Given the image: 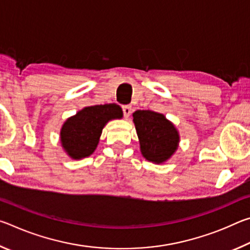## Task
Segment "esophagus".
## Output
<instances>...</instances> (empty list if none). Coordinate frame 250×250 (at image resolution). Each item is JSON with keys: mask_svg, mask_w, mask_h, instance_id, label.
<instances>
[{"mask_svg": "<svg viewBox=\"0 0 250 250\" xmlns=\"http://www.w3.org/2000/svg\"><path fill=\"white\" fill-rule=\"evenodd\" d=\"M122 111H124L125 118H129L131 112H132V107L131 105H122Z\"/></svg>", "mask_w": 250, "mask_h": 250, "instance_id": "esophagus-1", "label": "esophagus"}]
</instances>
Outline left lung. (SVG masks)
<instances>
[{
	"mask_svg": "<svg viewBox=\"0 0 250 250\" xmlns=\"http://www.w3.org/2000/svg\"><path fill=\"white\" fill-rule=\"evenodd\" d=\"M133 121L141 152L146 160L162 163L174 153L179 134L163 115L150 110H138L133 113Z\"/></svg>",
	"mask_w": 250,
	"mask_h": 250,
	"instance_id": "1",
	"label": "left lung"
}]
</instances>
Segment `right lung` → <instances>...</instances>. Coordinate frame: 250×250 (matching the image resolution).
Instances as JSON below:
<instances>
[{"mask_svg": "<svg viewBox=\"0 0 250 250\" xmlns=\"http://www.w3.org/2000/svg\"><path fill=\"white\" fill-rule=\"evenodd\" d=\"M122 117V110L115 104H97L83 108L69 118L62 128V147L73 159L89 156L99 142L104 125Z\"/></svg>", "mask_w": 250, "mask_h": 250, "instance_id": "obj_1", "label": "right lung"}]
</instances>
